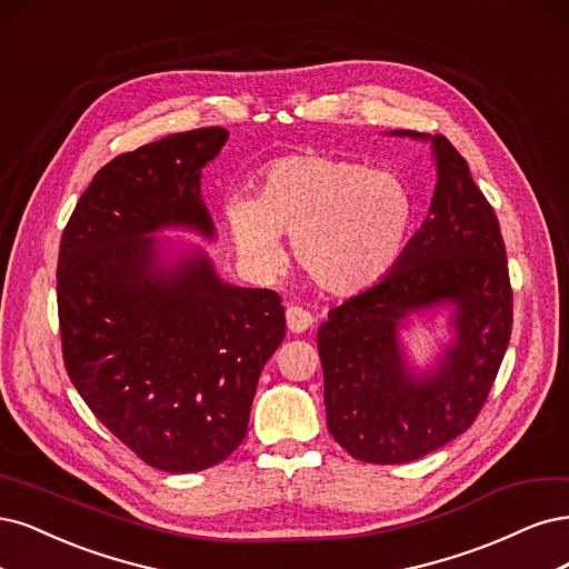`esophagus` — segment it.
<instances>
[{
    "label": "esophagus",
    "mask_w": 569,
    "mask_h": 569,
    "mask_svg": "<svg viewBox=\"0 0 569 569\" xmlns=\"http://www.w3.org/2000/svg\"><path fill=\"white\" fill-rule=\"evenodd\" d=\"M286 321H288L290 333H305L307 328H311V323H315V317H311L309 311L302 307H288Z\"/></svg>",
    "instance_id": "1"
}]
</instances>
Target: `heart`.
<instances>
[{"label":"heart","mask_w":569,"mask_h":569,"mask_svg":"<svg viewBox=\"0 0 569 569\" xmlns=\"http://www.w3.org/2000/svg\"><path fill=\"white\" fill-rule=\"evenodd\" d=\"M411 214V193L395 172L321 156L269 164L254 198L227 206L238 252L254 271L283 264L286 233L307 279L333 296L371 288L395 267Z\"/></svg>","instance_id":"heart-1"}]
</instances>
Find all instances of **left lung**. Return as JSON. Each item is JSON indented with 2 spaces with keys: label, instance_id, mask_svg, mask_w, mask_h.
<instances>
[{
  "label": "left lung",
  "instance_id": "obj_1",
  "mask_svg": "<svg viewBox=\"0 0 569 569\" xmlns=\"http://www.w3.org/2000/svg\"><path fill=\"white\" fill-rule=\"evenodd\" d=\"M430 139L437 187L426 222L385 279L333 307L319 328L323 401L336 442L366 463H409L463 435L489 397L512 328L499 219L466 158ZM455 307L457 338L432 372L413 375L398 345L411 313Z\"/></svg>",
  "mask_w": 569,
  "mask_h": 569
}]
</instances>
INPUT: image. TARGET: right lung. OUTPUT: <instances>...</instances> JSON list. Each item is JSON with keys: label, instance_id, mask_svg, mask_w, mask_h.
I'll list each match as a JSON object with an SVG mask.
<instances>
[{"label": "right lung", "instance_id": "right-lung-1", "mask_svg": "<svg viewBox=\"0 0 569 569\" xmlns=\"http://www.w3.org/2000/svg\"><path fill=\"white\" fill-rule=\"evenodd\" d=\"M229 132L203 127L113 158L61 236L57 292L66 371L143 463L198 472L243 442L254 388L286 336L279 292L217 277L206 252L160 264L153 231L214 236L200 170Z\"/></svg>", "mask_w": 569, "mask_h": 569}]
</instances>
